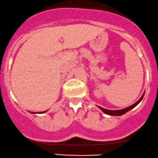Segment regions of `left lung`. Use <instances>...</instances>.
I'll list each match as a JSON object with an SVG mask.
<instances>
[{
	"label": "left lung",
	"instance_id": "1",
	"mask_svg": "<svg viewBox=\"0 0 158 158\" xmlns=\"http://www.w3.org/2000/svg\"><path fill=\"white\" fill-rule=\"evenodd\" d=\"M144 94H145V92H144V93L143 94V95L141 96V98H140V99H139L138 101L136 102V103H135L134 104H132L131 106H128V107H127V108H125V109H120V110H109V109L102 108V107L99 106H98V107L100 109H101V111H103V112H104L105 114H109V115H112V116H120V115H123V114H125V113H127V112H129V111H130L131 109H132L133 108H135V107L137 105H138L139 103H140V102L141 101L143 98Z\"/></svg>",
	"mask_w": 158,
	"mask_h": 158
}]
</instances>
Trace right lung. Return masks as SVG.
<instances>
[{
    "label": "right lung",
    "mask_w": 158,
    "mask_h": 158,
    "mask_svg": "<svg viewBox=\"0 0 158 158\" xmlns=\"http://www.w3.org/2000/svg\"><path fill=\"white\" fill-rule=\"evenodd\" d=\"M46 111H44V112H38L39 114H42V113H44V112H46ZM31 113H33V114H35V112H31ZM37 113V112H36Z\"/></svg>",
    "instance_id": "right-lung-1"
}]
</instances>
